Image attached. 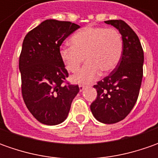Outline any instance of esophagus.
<instances>
[{"mask_svg":"<svg viewBox=\"0 0 158 158\" xmlns=\"http://www.w3.org/2000/svg\"><path fill=\"white\" fill-rule=\"evenodd\" d=\"M79 89H80V91H82L85 89V86L82 85V84H79Z\"/></svg>","mask_w":158,"mask_h":158,"instance_id":"obj_1","label":"esophagus"}]
</instances>
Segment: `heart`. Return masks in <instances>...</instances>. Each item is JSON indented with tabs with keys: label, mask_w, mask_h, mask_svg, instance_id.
I'll list each match as a JSON object with an SVG mask.
<instances>
[{
	"label": "heart",
	"mask_w": 158,
	"mask_h": 158,
	"mask_svg": "<svg viewBox=\"0 0 158 158\" xmlns=\"http://www.w3.org/2000/svg\"><path fill=\"white\" fill-rule=\"evenodd\" d=\"M71 46L64 45L60 49V56L69 72L76 73L84 60H87L74 81L81 83L93 82L100 71L108 73L120 60L123 52L121 34L114 28H82L70 39Z\"/></svg>",
	"instance_id": "b5f03b06"
}]
</instances>
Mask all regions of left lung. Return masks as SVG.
Segmentation results:
<instances>
[{
	"instance_id": "1",
	"label": "left lung",
	"mask_w": 158,
	"mask_h": 158,
	"mask_svg": "<svg viewBox=\"0 0 158 158\" xmlns=\"http://www.w3.org/2000/svg\"><path fill=\"white\" fill-rule=\"evenodd\" d=\"M118 29L123 52L111 74L94 85L97 98L90 105L95 118L105 124L124 119L136 103L143 76V50L136 33L122 20L105 22Z\"/></svg>"
}]
</instances>
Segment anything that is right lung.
Segmentation results:
<instances>
[{
	"label": "right lung",
	"mask_w": 158,
	"mask_h": 158,
	"mask_svg": "<svg viewBox=\"0 0 158 158\" xmlns=\"http://www.w3.org/2000/svg\"><path fill=\"white\" fill-rule=\"evenodd\" d=\"M80 26L48 19L29 31L19 57L22 95L28 110L40 123L58 125L67 118L78 85L66 82L69 73L60 46Z\"/></svg>",
	"instance_id": "1"
}]
</instances>
